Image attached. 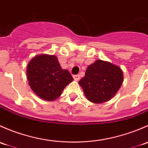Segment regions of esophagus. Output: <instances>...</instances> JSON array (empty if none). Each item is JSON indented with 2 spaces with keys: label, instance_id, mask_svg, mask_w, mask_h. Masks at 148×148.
<instances>
[{
  "label": "esophagus",
  "instance_id": "esophagus-1",
  "mask_svg": "<svg viewBox=\"0 0 148 148\" xmlns=\"http://www.w3.org/2000/svg\"><path fill=\"white\" fill-rule=\"evenodd\" d=\"M80 75H73V78L75 80H78L80 79Z\"/></svg>",
  "mask_w": 148,
  "mask_h": 148
}]
</instances>
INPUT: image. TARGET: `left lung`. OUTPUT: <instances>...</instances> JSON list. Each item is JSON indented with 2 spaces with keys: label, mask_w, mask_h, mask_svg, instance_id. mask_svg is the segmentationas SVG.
Listing matches in <instances>:
<instances>
[{
  "label": "left lung",
  "mask_w": 148,
  "mask_h": 148,
  "mask_svg": "<svg viewBox=\"0 0 148 148\" xmlns=\"http://www.w3.org/2000/svg\"><path fill=\"white\" fill-rule=\"evenodd\" d=\"M123 81V71L119 67L97 60L88 67L79 85L89 101L101 103L110 100L116 94Z\"/></svg>",
  "instance_id": "8db88e82"
}]
</instances>
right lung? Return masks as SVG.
<instances>
[{
  "label": "right lung",
  "mask_w": 148,
  "mask_h": 148,
  "mask_svg": "<svg viewBox=\"0 0 148 148\" xmlns=\"http://www.w3.org/2000/svg\"><path fill=\"white\" fill-rule=\"evenodd\" d=\"M27 78L33 92L48 101L58 98L73 80L68 70L62 69L57 58L48 55L38 56L30 60L27 66Z\"/></svg>",
  "instance_id": "1"
}]
</instances>
